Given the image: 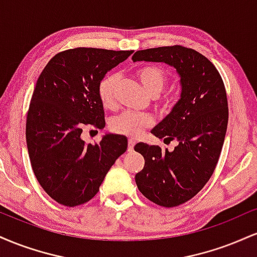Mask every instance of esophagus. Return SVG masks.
Wrapping results in <instances>:
<instances>
[{"instance_id":"1","label":"esophagus","mask_w":257,"mask_h":257,"mask_svg":"<svg viewBox=\"0 0 257 257\" xmlns=\"http://www.w3.org/2000/svg\"><path fill=\"white\" fill-rule=\"evenodd\" d=\"M134 145H135V139L129 138L128 139V151L129 152L133 151V149H134Z\"/></svg>"}]
</instances>
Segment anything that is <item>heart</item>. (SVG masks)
<instances>
[{"instance_id": "heart-1", "label": "heart", "mask_w": 257, "mask_h": 257, "mask_svg": "<svg viewBox=\"0 0 257 257\" xmlns=\"http://www.w3.org/2000/svg\"><path fill=\"white\" fill-rule=\"evenodd\" d=\"M135 75L144 85V88L152 96L158 95L166 87L168 73L162 67L155 65L141 66L135 71ZM118 84L117 73H107L100 79L98 84V96L105 108H113L116 106V90ZM153 118L147 113H134V112H122L110 120V128L117 134L128 135L137 138L144 129L152 125Z\"/></svg>"}]
</instances>
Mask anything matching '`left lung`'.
<instances>
[{
  "instance_id": "1",
  "label": "left lung",
  "mask_w": 257,
  "mask_h": 257,
  "mask_svg": "<svg viewBox=\"0 0 257 257\" xmlns=\"http://www.w3.org/2000/svg\"><path fill=\"white\" fill-rule=\"evenodd\" d=\"M132 59L168 64L180 76L179 101L151 132L178 146L174 151L144 143L134 147L145 159L135 175L139 191L157 205L178 206L204 187L219 161L228 123L225 84L210 60L182 46L138 51Z\"/></svg>"
}]
</instances>
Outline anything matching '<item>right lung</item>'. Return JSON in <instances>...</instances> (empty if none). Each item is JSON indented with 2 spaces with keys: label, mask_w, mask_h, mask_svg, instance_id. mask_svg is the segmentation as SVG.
Returning a JSON list of instances; mask_svg holds the SVG:
<instances>
[{
  "label": "right lung",
  "mask_w": 257,
  "mask_h": 257,
  "mask_svg": "<svg viewBox=\"0 0 257 257\" xmlns=\"http://www.w3.org/2000/svg\"><path fill=\"white\" fill-rule=\"evenodd\" d=\"M133 51L75 48L58 53L37 79L26 118V144L37 181L65 206L87 203L116 159L126 151L124 135L106 134L85 144L83 126H105L98 84Z\"/></svg>",
  "instance_id": "add662e5"
}]
</instances>
